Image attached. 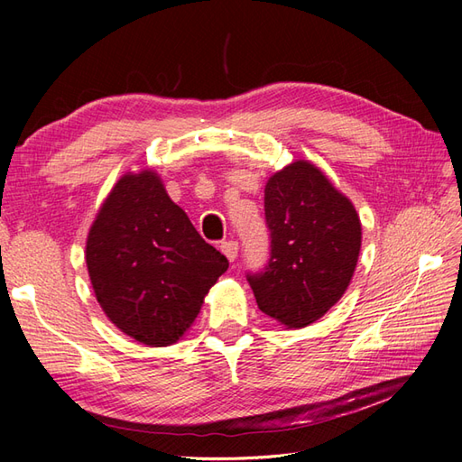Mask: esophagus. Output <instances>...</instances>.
<instances>
[{"instance_id":"34e87169","label":"esophagus","mask_w":462,"mask_h":462,"mask_svg":"<svg viewBox=\"0 0 462 462\" xmlns=\"http://www.w3.org/2000/svg\"><path fill=\"white\" fill-rule=\"evenodd\" d=\"M219 248H221V253L227 256L229 262L236 260V254H239V243H236V241H226V243H221Z\"/></svg>"}]
</instances>
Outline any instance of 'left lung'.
<instances>
[{
  "label": "left lung",
  "mask_w": 462,
  "mask_h": 462,
  "mask_svg": "<svg viewBox=\"0 0 462 462\" xmlns=\"http://www.w3.org/2000/svg\"><path fill=\"white\" fill-rule=\"evenodd\" d=\"M270 260L246 273L258 309L287 328H306L346 291L360 253L355 206L310 162L270 177L263 197Z\"/></svg>",
  "instance_id": "8db88e82"
}]
</instances>
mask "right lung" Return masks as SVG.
<instances>
[{
	"instance_id": "obj_1",
	"label": "right lung",
	"mask_w": 462,
	"mask_h": 462,
	"mask_svg": "<svg viewBox=\"0 0 462 462\" xmlns=\"http://www.w3.org/2000/svg\"><path fill=\"white\" fill-rule=\"evenodd\" d=\"M87 265L106 316L129 337L165 346L190 328L229 262L146 170L109 192L88 233Z\"/></svg>"
}]
</instances>
